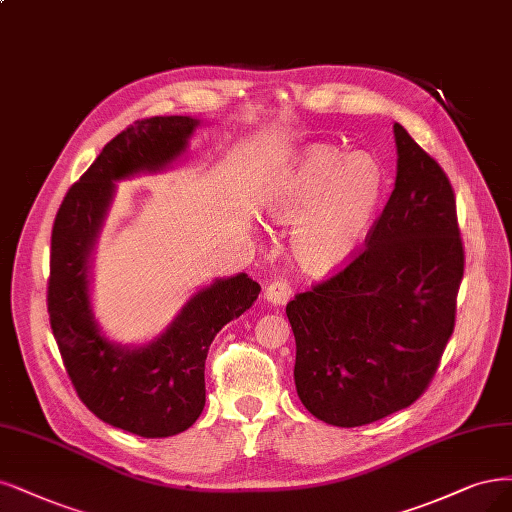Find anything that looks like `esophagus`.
<instances>
[{"label":"esophagus","mask_w":512,"mask_h":512,"mask_svg":"<svg viewBox=\"0 0 512 512\" xmlns=\"http://www.w3.org/2000/svg\"><path fill=\"white\" fill-rule=\"evenodd\" d=\"M264 298H267V303H271L273 307L286 305L292 298V288L288 286V281L275 279L267 288H264Z\"/></svg>","instance_id":"34e87169"}]
</instances>
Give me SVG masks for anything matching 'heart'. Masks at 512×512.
<instances>
[{
  "mask_svg": "<svg viewBox=\"0 0 512 512\" xmlns=\"http://www.w3.org/2000/svg\"><path fill=\"white\" fill-rule=\"evenodd\" d=\"M390 173L373 152L313 144L262 188L264 216L292 226V260L307 277L326 279L354 260L379 220Z\"/></svg>",
  "mask_w": 512,
  "mask_h": 512,
  "instance_id": "1",
  "label": "heart"
}]
</instances>
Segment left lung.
I'll return each mask as SVG.
<instances>
[{
  "instance_id": "obj_1",
  "label": "left lung",
  "mask_w": 512,
  "mask_h": 512,
  "mask_svg": "<svg viewBox=\"0 0 512 512\" xmlns=\"http://www.w3.org/2000/svg\"><path fill=\"white\" fill-rule=\"evenodd\" d=\"M396 182L366 250L288 303L305 409L356 428L411 407L455 326L464 248L445 171L394 125Z\"/></svg>"
}]
</instances>
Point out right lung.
<instances>
[{
  "label": "right lung",
  "mask_w": 512,
  "mask_h": 512,
  "mask_svg": "<svg viewBox=\"0 0 512 512\" xmlns=\"http://www.w3.org/2000/svg\"><path fill=\"white\" fill-rule=\"evenodd\" d=\"M201 127L190 116L137 120L101 150L67 190L50 241L48 313L67 375L101 421L144 438L188 430L205 407V358L211 341L248 311L260 286L245 273L218 277L182 305L148 343L105 337L91 301L93 252L116 195V182L167 171Z\"/></svg>",
  "instance_id": "obj_1"
}]
</instances>
